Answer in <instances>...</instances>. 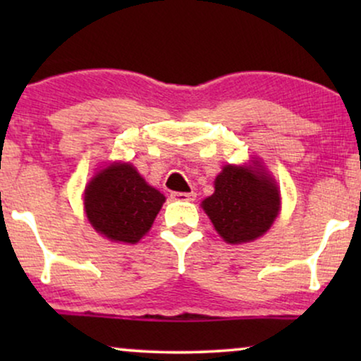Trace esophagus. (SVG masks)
<instances>
[{
  "instance_id": "obj_1",
  "label": "esophagus",
  "mask_w": 361,
  "mask_h": 361,
  "mask_svg": "<svg viewBox=\"0 0 361 361\" xmlns=\"http://www.w3.org/2000/svg\"><path fill=\"white\" fill-rule=\"evenodd\" d=\"M171 197L174 200H180V202H192L195 200L197 194L195 192H172Z\"/></svg>"
}]
</instances>
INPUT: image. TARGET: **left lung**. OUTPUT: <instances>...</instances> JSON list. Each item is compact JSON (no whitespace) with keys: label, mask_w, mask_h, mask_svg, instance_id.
I'll use <instances>...</instances> for the list:
<instances>
[{"label":"left lung","mask_w":361,"mask_h":361,"mask_svg":"<svg viewBox=\"0 0 361 361\" xmlns=\"http://www.w3.org/2000/svg\"><path fill=\"white\" fill-rule=\"evenodd\" d=\"M202 207L226 243H246L273 225L279 212V192L263 172L225 166L215 179L214 195Z\"/></svg>","instance_id":"1"}]
</instances>
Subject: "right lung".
<instances>
[{
	"instance_id": "add662e5",
	"label": "right lung",
	"mask_w": 361,
	"mask_h": 361,
	"mask_svg": "<svg viewBox=\"0 0 361 361\" xmlns=\"http://www.w3.org/2000/svg\"><path fill=\"white\" fill-rule=\"evenodd\" d=\"M164 200L131 164H111L88 184L85 212L98 233L113 241L136 243L151 228Z\"/></svg>"
}]
</instances>
